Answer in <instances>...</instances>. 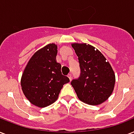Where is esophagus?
<instances>
[{
	"mask_svg": "<svg viewBox=\"0 0 134 134\" xmlns=\"http://www.w3.org/2000/svg\"><path fill=\"white\" fill-rule=\"evenodd\" d=\"M68 78L70 79V80H72V74H69L68 75Z\"/></svg>",
	"mask_w": 134,
	"mask_h": 134,
	"instance_id": "esophagus-1",
	"label": "esophagus"
}]
</instances>
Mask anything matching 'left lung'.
<instances>
[{
	"label": "left lung",
	"mask_w": 134,
	"mask_h": 134,
	"mask_svg": "<svg viewBox=\"0 0 134 134\" xmlns=\"http://www.w3.org/2000/svg\"><path fill=\"white\" fill-rule=\"evenodd\" d=\"M80 68L78 78L73 79L71 85L80 100L89 105H99L113 93L115 75L109 62L102 54L92 45L72 44Z\"/></svg>",
	"instance_id": "obj_1"
}]
</instances>
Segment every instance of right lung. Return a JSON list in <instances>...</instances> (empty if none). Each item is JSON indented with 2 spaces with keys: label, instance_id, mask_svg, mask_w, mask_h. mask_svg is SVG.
Returning a JSON list of instances; mask_svg holds the SVG:
<instances>
[{
  "label": "right lung",
  "instance_id": "right-lung-1",
  "mask_svg": "<svg viewBox=\"0 0 134 134\" xmlns=\"http://www.w3.org/2000/svg\"><path fill=\"white\" fill-rule=\"evenodd\" d=\"M57 46L49 44L37 51L31 58L21 80L25 96L40 108L57 100L64 84L70 80L62 74V65L56 62Z\"/></svg>",
  "mask_w": 134,
  "mask_h": 134
}]
</instances>
